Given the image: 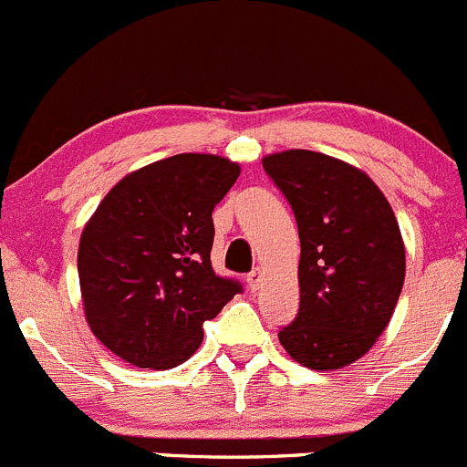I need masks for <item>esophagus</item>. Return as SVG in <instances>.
Returning <instances> with one entry per match:
<instances>
[{"label": "esophagus", "instance_id": "obj_1", "mask_svg": "<svg viewBox=\"0 0 467 467\" xmlns=\"http://www.w3.org/2000/svg\"><path fill=\"white\" fill-rule=\"evenodd\" d=\"M261 279H263V272H261V267H254L252 272H249L247 275V285H249V290H258V285H261Z\"/></svg>", "mask_w": 467, "mask_h": 467}]
</instances>
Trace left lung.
Returning a JSON list of instances; mask_svg holds the SVG:
<instances>
[{"instance_id":"left-lung-1","label":"left lung","mask_w":467,"mask_h":467,"mask_svg":"<svg viewBox=\"0 0 467 467\" xmlns=\"http://www.w3.org/2000/svg\"><path fill=\"white\" fill-rule=\"evenodd\" d=\"M297 220L299 311L279 343L311 370L370 352L400 299L406 249L389 200L363 170L311 150L263 159Z\"/></svg>"}]
</instances>
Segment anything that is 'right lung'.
Listing matches in <instances>:
<instances>
[{
    "label": "right lung",
    "instance_id": "right-lung-1",
    "mask_svg": "<svg viewBox=\"0 0 467 467\" xmlns=\"http://www.w3.org/2000/svg\"><path fill=\"white\" fill-rule=\"evenodd\" d=\"M238 174L224 156L177 154L129 172L99 202L78 240V285L88 327L115 357L182 366L202 325L240 293L211 267V213Z\"/></svg>",
    "mask_w": 467,
    "mask_h": 467
}]
</instances>
